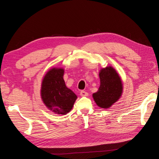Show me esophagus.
Here are the masks:
<instances>
[{
  "instance_id": "34e87169",
  "label": "esophagus",
  "mask_w": 159,
  "mask_h": 159,
  "mask_svg": "<svg viewBox=\"0 0 159 159\" xmlns=\"http://www.w3.org/2000/svg\"><path fill=\"white\" fill-rule=\"evenodd\" d=\"M80 95L82 96V97H85V96H88V93L86 92L85 91H80Z\"/></svg>"
}]
</instances>
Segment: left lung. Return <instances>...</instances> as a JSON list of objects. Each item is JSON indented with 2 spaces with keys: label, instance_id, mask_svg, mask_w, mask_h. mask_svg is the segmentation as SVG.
Wrapping results in <instances>:
<instances>
[{
  "label": "left lung",
  "instance_id": "1",
  "mask_svg": "<svg viewBox=\"0 0 159 159\" xmlns=\"http://www.w3.org/2000/svg\"><path fill=\"white\" fill-rule=\"evenodd\" d=\"M100 86L93 98L99 107L107 109L121 98L123 84L121 78L113 67L102 68L99 71Z\"/></svg>",
  "mask_w": 159,
  "mask_h": 159
}]
</instances>
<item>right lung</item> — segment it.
Masks as SVG:
<instances>
[{
	"instance_id": "add662e5",
	"label": "right lung",
	"mask_w": 159,
	"mask_h": 159,
	"mask_svg": "<svg viewBox=\"0 0 159 159\" xmlns=\"http://www.w3.org/2000/svg\"><path fill=\"white\" fill-rule=\"evenodd\" d=\"M64 70L52 68L47 72L42 82L41 97L46 106L53 112L66 115L74 106L77 95L66 87Z\"/></svg>"
}]
</instances>
